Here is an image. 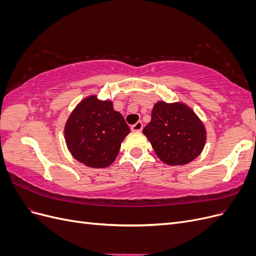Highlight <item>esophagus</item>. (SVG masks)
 <instances>
[{
  "label": "esophagus",
  "mask_w": 256,
  "mask_h": 256,
  "mask_svg": "<svg viewBox=\"0 0 256 256\" xmlns=\"http://www.w3.org/2000/svg\"><path fill=\"white\" fill-rule=\"evenodd\" d=\"M142 129H143V122L141 120L136 122L134 125L131 126V130L132 131H141Z\"/></svg>",
  "instance_id": "esophagus-1"
}]
</instances>
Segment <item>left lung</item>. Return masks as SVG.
<instances>
[{"label": "left lung", "instance_id": "obj_1", "mask_svg": "<svg viewBox=\"0 0 256 256\" xmlns=\"http://www.w3.org/2000/svg\"><path fill=\"white\" fill-rule=\"evenodd\" d=\"M143 134L158 158L168 166L189 164L198 156L205 144L203 124L182 104L157 102Z\"/></svg>", "mask_w": 256, "mask_h": 256}]
</instances>
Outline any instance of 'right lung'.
<instances>
[{
  "mask_svg": "<svg viewBox=\"0 0 256 256\" xmlns=\"http://www.w3.org/2000/svg\"><path fill=\"white\" fill-rule=\"evenodd\" d=\"M129 132L125 120L113 110L112 102H100L95 96L76 106L65 127L66 143L72 156L96 168L112 164Z\"/></svg>",
  "mask_w": 256,
  "mask_h": 256,
  "instance_id": "add662e5",
  "label": "right lung"
}]
</instances>
